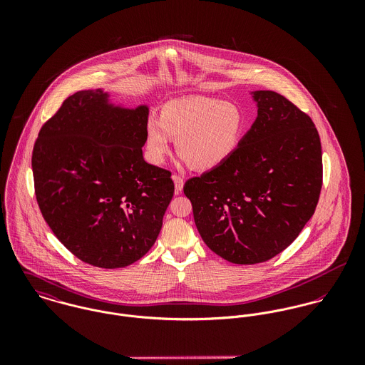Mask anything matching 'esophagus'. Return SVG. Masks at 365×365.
<instances>
[{"label": "esophagus", "mask_w": 365, "mask_h": 365, "mask_svg": "<svg viewBox=\"0 0 365 365\" xmlns=\"http://www.w3.org/2000/svg\"><path fill=\"white\" fill-rule=\"evenodd\" d=\"M174 184H175V194H180L184 187V178L181 175H173Z\"/></svg>", "instance_id": "esophagus-1"}]
</instances>
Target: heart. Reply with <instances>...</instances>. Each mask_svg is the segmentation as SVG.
Listing matches in <instances>:
<instances>
[{"label": "heart", "mask_w": 365, "mask_h": 365, "mask_svg": "<svg viewBox=\"0 0 365 365\" xmlns=\"http://www.w3.org/2000/svg\"><path fill=\"white\" fill-rule=\"evenodd\" d=\"M249 130V116L242 105L219 98L188 96L163 105L160 118L146 123V148L153 163H163L177 150L192 168L220 167L237 153Z\"/></svg>", "instance_id": "obj_1"}]
</instances>
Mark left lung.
Here are the masks:
<instances>
[{
  "label": "left lung",
  "instance_id": "1",
  "mask_svg": "<svg viewBox=\"0 0 365 365\" xmlns=\"http://www.w3.org/2000/svg\"><path fill=\"white\" fill-rule=\"evenodd\" d=\"M253 98L257 118L237 153L184 185L202 240L235 264L285 250L312 217L323 180L311 116L274 91Z\"/></svg>",
  "mask_w": 365,
  "mask_h": 365
}]
</instances>
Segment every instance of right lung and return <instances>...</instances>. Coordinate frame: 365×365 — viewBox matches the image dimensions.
I'll return each instance as SVG.
<instances>
[{"label":"right lung","instance_id":"right-lung-1","mask_svg":"<svg viewBox=\"0 0 365 365\" xmlns=\"http://www.w3.org/2000/svg\"><path fill=\"white\" fill-rule=\"evenodd\" d=\"M149 109L108 104L103 90L63 101L32 152L35 195L54 236L77 259L119 268L155 245L174 182L145 161Z\"/></svg>","mask_w":365,"mask_h":365}]
</instances>
